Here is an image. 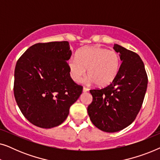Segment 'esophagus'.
I'll return each instance as SVG.
<instances>
[{
    "instance_id": "obj_1",
    "label": "esophagus",
    "mask_w": 160,
    "mask_h": 160,
    "mask_svg": "<svg viewBox=\"0 0 160 160\" xmlns=\"http://www.w3.org/2000/svg\"><path fill=\"white\" fill-rule=\"evenodd\" d=\"M89 89L86 88V87H83V92H88Z\"/></svg>"
}]
</instances>
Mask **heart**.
<instances>
[{
	"instance_id": "b5f03b06",
	"label": "heart",
	"mask_w": 160,
	"mask_h": 160,
	"mask_svg": "<svg viewBox=\"0 0 160 160\" xmlns=\"http://www.w3.org/2000/svg\"><path fill=\"white\" fill-rule=\"evenodd\" d=\"M70 76L78 83L87 74V82L95 83L100 88L109 86L119 75L121 60L119 54L100 47L82 48L77 51L76 58L68 62Z\"/></svg>"
}]
</instances>
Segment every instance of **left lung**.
Listing matches in <instances>:
<instances>
[{
  "label": "left lung",
  "instance_id": "1",
  "mask_svg": "<svg viewBox=\"0 0 160 160\" xmlns=\"http://www.w3.org/2000/svg\"><path fill=\"white\" fill-rule=\"evenodd\" d=\"M122 65L112 84L102 89H92V102L87 108L96 128L106 132L122 130L132 123L141 109L147 89L148 77L138 54L113 45Z\"/></svg>",
  "mask_w": 160,
  "mask_h": 160
}]
</instances>
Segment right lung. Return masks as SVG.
<instances>
[{"mask_svg":"<svg viewBox=\"0 0 160 160\" xmlns=\"http://www.w3.org/2000/svg\"><path fill=\"white\" fill-rule=\"evenodd\" d=\"M71 56L68 41H54L32 45L17 61L15 100L24 117L38 128L62 124L82 92L70 76Z\"/></svg>","mask_w":160,"mask_h":160,"instance_id":"right-lung-1","label":"right lung"}]
</instances>
